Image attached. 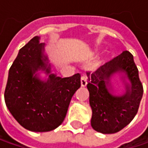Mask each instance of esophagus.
Returning <instances> with one entry per match:
<instances>
[{"label": "esophagus", "instance_id": "obj_1", "mask_svg": "<svg viewBox=\"0 0 148 148\" xmlns=\"http://www.w3.org/2000/svg\"><path fill=\"white\" fill-rule=\"evenodd\" d=\"M81 86L82 87H85L87 85V78L86 76L83 75L81 77Z\"/></svg>", "mask_w": 148, "mask_h": 148}]
</instances>
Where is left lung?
Here are the masks:
<instances>
[{
  "instance_id": "8db88e82",
  "label": "left lung",
  "mask_w": 148,
  "mask_h": 148,
  "mask_svg": "<svg viewBox=\"0 0 148 148\" xmlns=\"http://www.w3.org/2000/svg\"><path fill=\"white\" fill-rule=\"evenodd\" d=\"M87 77L92 127L103 134L119 132L137 114L143 94L133 56L123 51L93 74L88 72ZM115 77L121 81L123 89L112 84Z\"/></svg>"
}]
</instances>
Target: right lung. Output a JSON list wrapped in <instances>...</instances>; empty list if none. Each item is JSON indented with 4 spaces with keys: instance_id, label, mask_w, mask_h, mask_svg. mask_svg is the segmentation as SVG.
<instances>
[{
    "instance_id": "right-lung-1",
    "label": "right lung",
    "mask_w": 148,
    "mask_h": 148,
    "mask_svg": "<svg viewBox=\"0 0 148 148\" xmlns=\"http://www.w3.org/2000/svg\"><path fill=\"white\" fill-rule=\"evenodd\" d=\"M40 40V36L34 37L19 50L9 70L5 102L24 128L43 132L63 123L81 83L79 74L61 78L52 73L45 44Z\"/></svg>"
}]
</instances>
